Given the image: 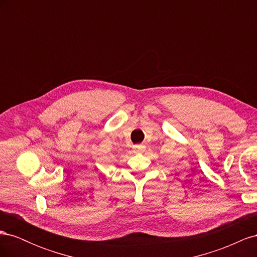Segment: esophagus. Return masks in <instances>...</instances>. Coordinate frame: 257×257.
<instances>
[{
    "instance_id": "obj_1",
    "label": "esophagus",
    "mask_w": 257,
    "mask_h": 257,
    "mask_svg": "<svg viewBox=\"0 0 257 257\" xmlns=\"http://www.w3.org/2000/svg\"><path fill=\"white\" fill-rule=\"evenodd\" d=\"M133 149H134V152H136V153H142V152H144L146 150V146L143 145V144L136 145V146H134Z\"/></svg>"
}]
</instances>
